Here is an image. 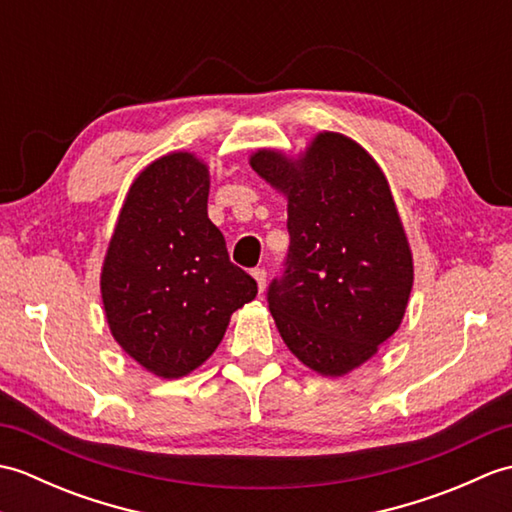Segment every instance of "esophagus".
Masks as SVG:
<instances>
[{
	"label": "esophagus",
	"instance_id": "34e87169",
	"mask_svg": "<svg viewBox=\"0 0 512 512\" xmlns=\"http://www.w3.org/2000/svg\"><path fill=\"white\" fill-rule=\"evenodd\" d=\"M253 277H255V281H257L259 292H264V290H266V270H264V268H255V270H253Z\"/></svg>",
	"mask_w": 512,
	"mask_h": 512
}]
</instances>
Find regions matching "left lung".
Masks as SVG:
<instances>
[{"label": "left lung", "mask_w": 512, "mask_h": 512, "mask_svg": "<svg viewBox=\"0 0 512 512\" xmlns=\"http://www.w3.org/2000/svg\"><path fill=\"white\" fill-rule=\"evenodd\" d=\"M250 167L288 200L284 277L268 288L281 339L321 376H345L378 352L405 317L413 257L378 162L336 132L299 158L257 149Z\"/></svg>", "instance_id": "left-lung-1"}]
</instances>
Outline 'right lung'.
<instances>
[{"mask_svg": "<svg viewBox=\"0 0 512 512\" xmlns=\"http://www.w3.org/2000/svg\"><path fill=\"white\" fill-rule=\"evenodd\" d=\"M211 176L191 151L138 173L101 268L105 319L116 343L158 378H182L209 358L257 281L228 259L209 215Z\"/></svg>", "mask_w": 512, "mask_h": 512, "instance_id": "obj_1", "label": "right lung"}]
</instances>
